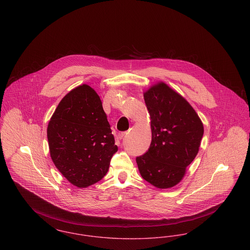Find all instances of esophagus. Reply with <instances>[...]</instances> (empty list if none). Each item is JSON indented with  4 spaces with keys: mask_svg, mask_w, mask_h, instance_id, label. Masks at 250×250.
<instances>
[{
    "mask_svg": "<svg viewBox=\"0 0 250 250\" xmlns=\"http://www.w3.org/2000/svg\"><path fill=\"white\" fill-rule=\"evenodd\" d=\"M125 134H126L125 132H120V133H118V135H117V139L118 140H122L125 136Z\"/></svg>",
    "mask_w": 250,
    "mask_h": 250,
    "instance_id": "1",
    "label": "esophagus"
}]
</instances>
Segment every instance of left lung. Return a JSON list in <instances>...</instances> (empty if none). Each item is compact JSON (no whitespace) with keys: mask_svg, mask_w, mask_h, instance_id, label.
<instances>
[{"mask_svg":"<svg viewBox=\"0 0 250 250\" xmlns=\"http://www.w3.org/2000/svg\"><path fill=\"white\" fill-rule=\"evenodd\" d=\"M151 116L152 142L136 161L143 178L158 188L177 185L199 152L203 125L189 103L167 84L144 93Z\"/></svg>","mask_w":250,"mask_h":250,"instance_id":"left-lung-1","label":"left lung"}]
</instances>
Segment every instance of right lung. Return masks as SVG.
<instances>
[{"label": "right lung", "mask_w": 250, "mask_h": 250, "mask_svg": "<svg viewBox=\"0 0 250 250\" xmlns=\"http://www.w3.org/2000/svg\"><path fill=\"white\" fill-rule=\"evenodd\" d=\"M48 141L55 166L78 188L103 178L118 151L100 97L86 84L61 100L48 123Z\"/></svg>", "instance_id": "add662e5"}]
</instances>
